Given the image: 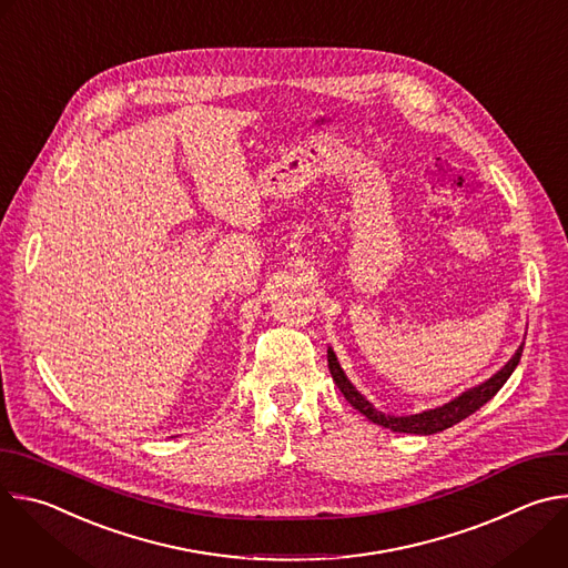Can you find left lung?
I'll use <instances>...</instances> for the list:
<instances>
[{"instance_id":"left-lung-1","label":"left lung","mask_w":568,"mask_h":568,"mask_svg":"<svg viewBox=\"0 0 568 568\" xmlns=\"http://www.w3.org/2000/svg\"><path fill=\"white\" fill-rule=\"evenodd\" d=\"M521 353H524V346H519V351L515 353V357L497 373L493 375L488 382L478 384L476 388L471 390H465L463 395H458L456 399H452L449 404H443V407L438 409H432V412H423V414H416V416H388V414H382L377 409H373V404L362 397L355 386L346 379L337 357L333 351H328V368H331V375L335 379V384L339 386V390L344 393V397L353 404V407L364 414L371 423L379 425V427H386L390 432H397V434H420V436H432V434H438V432H445L449 427H454L456 423L465 420L467 416H471L474 412H478L485 402L493 399L497 395V390L508 382V377L513 375V371L517 368L519 359H521Z\"/></svg>"}]
</instances>
